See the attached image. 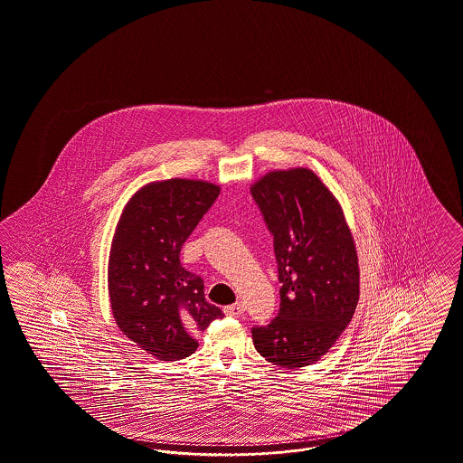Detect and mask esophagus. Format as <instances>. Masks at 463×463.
Segmentation results:
<instances>
[{
	"label": "esophagus",
	"instance_id": "1",
	"mask_svg": "<svg viewBox=\"0 0 463 463\" xmlns=\"http://www.w3.org/2000/svg\"><path fill=\"white\" fill-rule=\"evenodd\" d=\"M223 314L229 315V317H241L244 314V305L242 303H234V305H229L223 308Z\"/></svg>",
	"mask_w": 463,
	"mask_h": 463
}]
</instances>
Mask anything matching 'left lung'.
Returning a JSON list of instances; mask_svg holds the SVG:
<instances>
[{
    "label": "left lung",
    "instance_id": "1",
    "mask_svg": "<svg viewBox=\"0 0 463 463\" xmlns=\"http://www.w3.org/2000/svg\"><path fill=\"white\" fill-rule=\"evenodd\" d=\"M274 236L280 308L253 327V345L282 369L307 367L329 352L358 303V259L343 208L310 168L272 170L251 184Z\"/></svg>",
    "mask_w": 463,
    "mask_h": 463
}]
</instances>
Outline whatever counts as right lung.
Segmentation results:
<instances>
[{
  "instance_id": "1",
  "label": "right lung",
  "mask_w": 463,
  "mask_h": 463,
  "mask_svg": "<svg viewBox=\"0 0 463 463\" xmlns=\"http://www.w3.org/2000/svg\"><path fill=\"white\" fill-rule=\"evenodd\" d=\"M221 187L200 179L155 181L137 189L115 227L109 295L118 329L158 360L196 352V334L222 310L204 299L203 279L181 265V248Z\"/></svg>"
}]
</instances>
